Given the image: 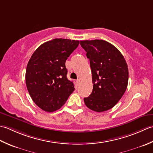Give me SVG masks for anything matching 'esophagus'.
Here are the masks:
<instances>
[{"label":"esophagus","mask_w":153,"mask_h":153,"mask_svg":"<svg viewBox=\"0 0 153 153\" xmlns=\"http://www.w3.org/2000/svg\"><path fill=\"white\" fill-rule=\"evenodd\" d=\"M76 82L77 85H79V83H80V79H78L76 80Z\"/></svg>","instance_id":"obj_1"}]
</instances>
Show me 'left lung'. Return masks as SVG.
Instances as JSON below:
<instances>
[{"instance_id":"obj_1","label":"left lung","mask_w":153,"mask_h":153,"mask_svg":"<svg viewBox=\"0 0 153 153\" xmlns=\"http://www.w3.org/2000/svg\"><path fill=\"white\" fill-rule=\"evenodd\" d=\"M92 71L93 90L84 98L85 105L97 112L113 108L122 97L128 84V67L118 49L102 39L80 41Z\"/></svg>"}]
</instances>
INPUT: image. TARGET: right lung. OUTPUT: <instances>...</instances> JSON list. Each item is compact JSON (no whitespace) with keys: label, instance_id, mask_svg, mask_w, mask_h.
<instances>
[{"label":"right lung","instance_id":"right-lung-1","mask_svg":"<svg viewBox=\"0 0 153 153\" xmlns=\"http://www.w3.org/2000/svg\"><path fill=\"white\" fill-rule=\"evenodd\" d=\"M79 44L78 40L57 38L40 45L30 59L26 71L29 94L42 110L60 109L74 90L67 77L65 62Z\"/></svg>","mask_w":153,"mask_h":153}]
</instances>
